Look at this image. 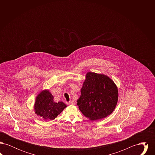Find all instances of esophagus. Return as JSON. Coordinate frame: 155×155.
<instances>
[{
  "label": "esophagus",
  "instance_id": "obj_1",
  "mask_svg": "<svg viewBox=\"0 0 155 155\" xmlns=\"http://www.w3.org/2000/svg\"><path fill=\"white\" fill-rule=\"evenodd\" d=\"M67 104H69V105H74L75 103L74 102V101H70L69 102H68Z\"/></svg>",
  "mask_w": 155,
  "mask_h": 155
}]
</instances>
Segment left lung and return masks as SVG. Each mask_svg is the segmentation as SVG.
<instances>
[{
  "mask_svg": "<svg viewBox=\"0 0 155 155\" xmlns=\"http://www.w3.org/2000/svg\"><path fill=\"white\" fill-rule=\"evenodd\" d=\"M77 105L81 113L94 121L112 113L118 101V89L110 78L103 74L88 72L81 89Z\"/></svg>",
  "mask_w": 155,
  "mask_h": 155,
  "instance_id": "1",
  "label": "left lung"
}]
</instances>
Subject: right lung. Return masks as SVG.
<instances>
[{
  "label": "right lung",
  "mask_w": 155,
  "mask_h": 155,
  "mask_svg": "<svg viewBox=\"0 0 155 155\" xmlns=\"http://www.w3.org/2000/svg\"><path fill=\"white\" fill-rule=\"evenodd\" d=\"M63 102H54L53 96L49 90L42 91L37 96L34 104V111L38 116L45 120H52L66 107Z\"/></svg>",
  "instance_id": "1"
}]
</instances>
